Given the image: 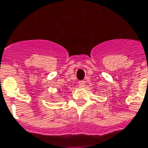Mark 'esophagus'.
I'll return each mask as SVG.
<instances>
[{"label": "esophagus", "mask_w": 148, "mask_h": 148, "mask_svg": "<svg viewBox=\"0 0 148 148\" xmlns=\"http://www.w3.org/2000/svg\"><path fill=\"white\" fill-rule=\"evenodd\" d=\"M78 86L80 87H85V81H80V82H78Z\"/></svg>", "instance_id": "obj_1"}]
</instances>
